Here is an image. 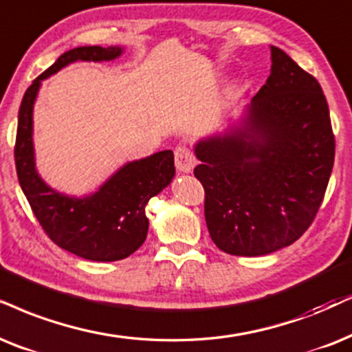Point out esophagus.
I'll list each match as a JSON object with an SVG mask.
<instances>
[{
	"instance_id": "obj_1",
	"label": "esophagus",
	"mask_w": 352,
	"mask_h": 352,
	"mask_svg": "<svg viewBox=\"0 0 352 352\" xmlns=\"http://www.w3.org/2000/svg\"><path fill=\"white\" fill-rule=\"evenodd\" d=\"M173 157H175L177 170L182 173H190L193 170L195 164H197L193 153H191L186 146H179V148L175 149V153H173Z\"/></svg>"
}]
</instances>
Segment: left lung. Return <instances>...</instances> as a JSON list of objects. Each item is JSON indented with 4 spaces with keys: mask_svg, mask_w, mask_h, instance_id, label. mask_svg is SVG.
<instances>
[{
    "mask_svg": "<svg viewBox=\"0 0 352 352\" xmlns=\"http://www.w3.org/2000/svg\"><path fill=\"white\" fill-rule=\"evenodd\" d=\"M271 63L239 124L195 146L209 235L229 255L261 256L294 243L315 219L335 162L318 81L278 47Z\"/></svg>",
    "mask_w": 352,
    "mask_h": 352,
    "instance_id": "left-lung-1",
    "label": "left lung"
}]
</instances>
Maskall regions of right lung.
<instances>
[{"label":"right lung","instance_id":"right-lung-1","mask_svg":"<svg viewBox=\"0 0 352 352\" xmlns=\"http://www.w3.org/2000/svg\"><path fill=\"white\" fill-rule=\"evenodd\" d=\"M122 47H78L65 52L30 84L22 97L14 161L25 198L48 237L66 252L92 261H117L144 243L149 221L146 204L166 188L175 175L172 151L124 164L94 193L68 197L40 179L34 155V104L40 84L74 61H110Z\"/></svg>","mask_w":352,"mask_h":352}]
</instances>
